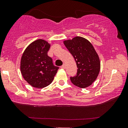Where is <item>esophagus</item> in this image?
Segmentation results:
<instances>
[{
    "mask_svg": "<svg viewBox=\"0 0 128 128\" xmlns=\"http://www.w3.org/2000/svg\"><path fill=\"white\" fill-rule=\"evenodd\" d=\"M65 68H66V65L64 64L62 66H61V68H62V69H65Z\"/></svg>",
    "mask_w": 128,
    "mask_h": 128,
    "instance_id": "1",
    "label": "esophagus"
}]
</instances>
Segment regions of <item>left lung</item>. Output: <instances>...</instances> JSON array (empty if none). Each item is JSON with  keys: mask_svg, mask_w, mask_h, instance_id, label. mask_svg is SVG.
I'll use <instances>...</instances> for the list:
<instances>
[{"mask_svg": "<svg viewBox=\"0 0 128 128\" xmlns=\"http://www.w3.org/2000/svg\"><path fill=\"white\" fill-rule=\"evenodd\" d=\"M64 44L75 58L78 67L76 75L70 77L71 82L80 88L92 84L100 73V62L94 46L87 39L75 37Z\"/></svg>", "mask_w": 128, "mask_h": 128, "instance_id": "8db88e82", "label": "left lung"}]
</instances>
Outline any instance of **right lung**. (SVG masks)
Returning a JSON list of instances; mask_svg holds the SVG:
<instances>
[{"label": "right lung", "instance_id": "right-lung-1", "mask_svg": "<svg viewBox=\"0 0 128 128\" xmlns=\"http://www.w3.org/2000/svg\"><path fill=\"white\" fill-rule=\"evenodd\" d=\"M50 45L45 40L34 41L26 48L20 60V72L24 79L33 87L42 88L52 82L58 70L48 56Z\"/></svg>", "mask_w": 128, "mask_h": 128}]
</instances>
